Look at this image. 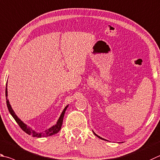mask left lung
<instances>
[{
    "mask_svg": "<svg viewBox=\"0 0 160 160\" xmlns=\"http://www.w3.org/2000/svg\"><path fill=\"white\" fill-rule=\"evenodd\" d=\"M93 133H94V135H95V136H97V137H98V138H101V139H102V140H106V139H104V138H101V136H98V135L97 134V133H95L94 132V131H93Z\"/></svg>",
    "mask_w": 160,
    "mask_h": 160,
    "instance_id": "1",
    "label": "left lung"
}]
</instances>
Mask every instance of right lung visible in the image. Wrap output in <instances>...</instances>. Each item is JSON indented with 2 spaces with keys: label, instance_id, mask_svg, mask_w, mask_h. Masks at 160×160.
I'll return each instance as SVG.
<instances>
[{
  "label": "right lung",
  "instance_id": "1",
  "mask_svg": "<svg viewBox=\"0 0 160 160\" xmlns=\"http://www.w3.org/2000/svg\"><path fill=\"white\" fill-rule=\"evenodd\" d=\"M8 82L6 84V89H5V97H6V103H7V106L8 110H9L10 113L11 114V115L12 116L13 118L15 120V121L17 122V123L19 124V126L21 127V129L25 132L27 133H28V135H31L33 137H37V138H41V137H47V136H50L54 134H56L58 132H59L61 128H62V123H63V117H64V114L66 109L68 107V105L66 106L64 109L63 110V111L61 114L60 117L58 119V120L57 122V123L53 125L52 127H51L50 128H49L48 129L42 132H37L36 131H35L34 129H33L31 128V127L28 126L27 124H25L23 122L20 120V119L17 117V115L15 114V112L13 110L12 108L10 105V103L9 102V100L8 98Z\"/></svg>",
  "mask_w": 160,
  "mask_h": 160
}]
</instances>
